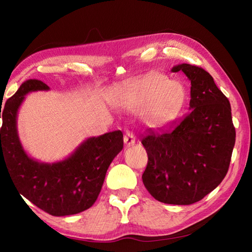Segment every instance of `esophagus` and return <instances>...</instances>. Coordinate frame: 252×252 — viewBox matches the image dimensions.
I'll list each match as a JSON object with an SVG mask.
<instances>
[{
	"label": "esophagus",
	"mask_w": 252,
	"mask_h": 252,
	"mask_svg": "<svg viewBox=\"0 0 252 252\" xmlns=\"http://www.w3.org/2000/svg\"><path fill=\"white\" fill-rule=\"evenodd\" d=\"M124 142L127 145V146H130V145H133L135 143V138L132 132L127 131L124 135Z\"/></svg>",
	"instance_id": "1"
}]
</instances>
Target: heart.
I'll list each match as a JSON object with an SVG mask.
<instances>
[{
	"label": "heart",
	"mask_w": 252,
	"mask_h": 252,
	"mask_svg": "<svg viewBox=\"0 0 252 252\" xmlns=\"http://www.w3.org/2000/svg\"><path fill=\"white\" fill-rule=\"evenodd\" d=\"M185 89L164 74L150 72L121 89L114 104L130 110H143L145 124L152 128L169 125L184 108Z\"/></svg>",
	"instance_id": "b5f03b06"
}]
</instances>
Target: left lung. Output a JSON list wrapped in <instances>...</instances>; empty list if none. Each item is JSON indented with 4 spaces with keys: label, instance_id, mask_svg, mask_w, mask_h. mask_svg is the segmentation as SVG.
I'll return each instance as SVG.
<instances>
[{
    "label": "left lung",
    "instance_id": "obj_1",
    "mask_svg": "<svg viewBox=\"0 0 252 252\" xmlns=\"http://www.w3.org/2000/svg\"><path fill=\"white\" fill-rule=\"evenodd\" d=\"M191 83L187 116L167 130L142 139L148 163L142 179L156 200L173 205L201 201L223 181L235 143L230 103L211 75L199 66L181 64Z\"/></svg>",
    "mask_w": 252,
    "mask_h": 252
}]
</instances>
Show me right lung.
Returning <instances> with one entry per match:
<instances>
[{"instance_id": "obj_1", "label": "right lung", "mask_w": 252, "mask_h": 252, "mask_svg": "<svg viewBox=\"0 0 252 252\" xmlns=\"http://www.w3.org/2000/svg\"><path fill=\"white\" fill-rule=\"evenodd\" d=\"M37 90L49 87L39 80L25 81L0 111V167H7L20 193L36 207L55 217L75 215L96 201L110 163L123 149V133L89 138L63 161H35L22 147L17 116L25 95Z\"/></svg>"}]
</instances>
